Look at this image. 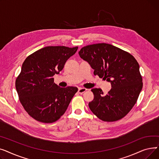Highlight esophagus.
Listing matches in <instances>:
<instances>
[{
    "label": "esophagus",
    "mask_w": 159,
    "mask_h": 159,
    "mask_svg": "<svg viewBox=\"0 0 159 159\" xmlns=\"http://www.w3.org/2000/svg\"><path fill=\"white\" fill-rule=\"evenodd\" d=\"M86 90H87V89H86V88H79L78 92H79V93H80V94H82L83 93H84Z\"/></svg>",
    "instance_id": "obj_1"
}]
</instances>
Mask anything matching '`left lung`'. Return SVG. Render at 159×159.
<instances>
[{"instance_id": "left-lung-1", "label": "left lung", "mask_w": 159, "mask_h": 159, "mask_svg": "<svg viewBox=\"0 0 159 159\" xmlns=\"http://www.w3.org/2000/svg\"><path fill=\"white\" fill-rule=\"evenodd\" d=\"M79 54L94 70V75L110 82L111 89L104 95L100 88L91 89L94 98L91 111L106 122L126 116L136 103L143 88V79L135 58L124 50L106 43L83 47Z\"/></svg>"}]
</instances>
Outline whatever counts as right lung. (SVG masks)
I'll use <instances>...</instances> for the list:
<instances>
[{
	"label": "right lung",
	"mask_w": 159,
	"mask_h": 159,
	"mask_svg": "<svg viewBox=\"0 0 159 159\" xmlns=\"http://www.w3.org/2000/svg\"><path fill=\"white\" fill-rule=\"evenodd\" d=\"M78 47H44L28 56L16 79L20 102L26 112L37 121L52 123L59 119L77 93V87L61 88L53 75L62 70L66 62Z\"/></svg>",
	"instance_id": "add662e5"
}]
</instances>
